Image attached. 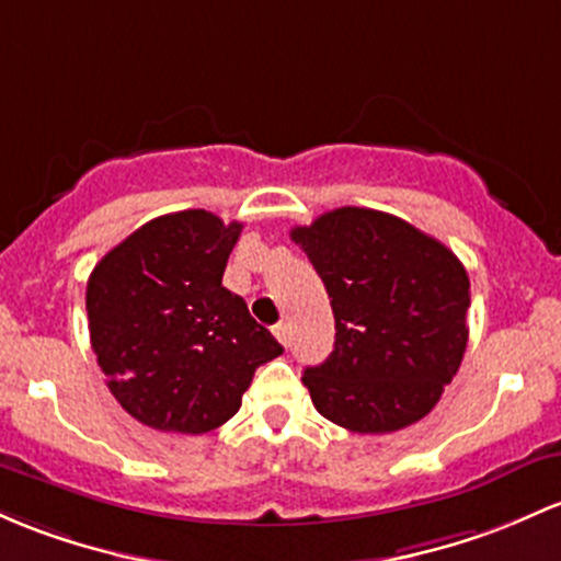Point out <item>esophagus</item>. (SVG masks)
I'll return each mask as SVG.
<instances>
[{
	"instance_id": "34e87169",
	"label": "esophagus",
	"mask_w": 561,
	"mask_h": 561,
	"mask_svg": "<svg viewBox=\"0 0 561 561\" xmlns=\"http://www.w3.org/2000/svg\"><path fill=\"white\" fill-rule=\"evenodd\" d=\"M274 337L282 343V346H290V324H287V322L276 324V328H274Z\"/></svg>"
}]
</instances>
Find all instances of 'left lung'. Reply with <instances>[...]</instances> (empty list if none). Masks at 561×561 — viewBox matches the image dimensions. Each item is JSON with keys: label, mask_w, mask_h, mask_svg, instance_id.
Masks as SVG:
<instances>
[{"label": "left lung", "mask_w": 561, "mask_h": 561, "mask_svg": "<svg viewBox=\"0 0 561 561\" xmlns=\"http://www.w3.org/2000/svg\"><path fill=\"white\" fill-rule=\"evenodd\" d=\"M290 237L335 313V348L304 373L313 408L356 434L428 415L469 343L463 263L408 220L367 207H337Z\"/></svg>", "instance_id": "8db88e82"}]
</instances>
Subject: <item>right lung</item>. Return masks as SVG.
Segmentation results:
<instances>
[{
    "instance_id": "right-lung-1",
    "label": "right lung",
    "mask_w": 561,
    "mask_h": 561,
    "mask_svg": "<svg viewBox=\"0 0 561 561\" xmlns=\"http://www.w3.org/2000/svg\"><path fill=\"white\" fill-rule=\"evenodd\" d=\"M242 224L207 210L153 218L101 257L88 279L90 343L108 391L157 431L205 434L242 408L276 337L226 290Z\"/></svg>"
}]
</instances>
